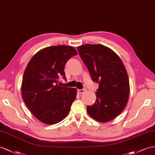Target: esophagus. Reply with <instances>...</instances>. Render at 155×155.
Here are the masks:
<instances>
[{"instance_id": "esophagus-1", "label": "esophagus", "mask_w": 155, "mask_h": 155, "mask_svg": "<svg viewBox=\"0 0 155 155\" xmlns=\"http://www.w3.org/2000/svg\"><path fill=\"white\" fill-rule=\"evenodd\" d=\"M84 92H86V89L85 88H83V89H78L77 90V92L79 94H83Z\"/></svg>"}]
</instances>
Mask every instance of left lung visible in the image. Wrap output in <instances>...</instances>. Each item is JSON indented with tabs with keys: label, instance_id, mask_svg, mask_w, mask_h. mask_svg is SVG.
Masks as SVG:
<instances>
[{
	"label": "left lung",
	"instance_id": "8db88e82",
	"mask_svg": "<svg viewBox=\"0 0 155 155\" xmlns=\"http://www.w3.org/2000/svg\"><path fill=\"white\" fill-rule=\"evenodd\" d=\"M77 50L92 81L99 83L96 101L87 106V112L99 122L111 120L124 109L129 97V79L124 63L104 45L87 44Z\"/></svg>",
	"mask_w": 155,
	"mask_h": 155
}]
</instances>
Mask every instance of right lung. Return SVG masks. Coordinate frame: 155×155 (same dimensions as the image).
<instances>
[{
	"label": "right lung",
	"mask_w": 155,
	"mask_h": 155,
	"mask_svg": "<svg viewBox=\"0 0 155 155\" xmlns=\"http://www.w3.org/2000/svg\"><path fill=\"white\" fill-rule=\"evenodd\" d=\"M73 46L47 47L35 54L27 64L21 83L23 101L40 121L54 124L69 114L76 99L77 90L58 84L59 77L66 79L65 63L77 55Z\"/></svg>",
	"instance_id": "right-lung-1"
}]
</instances>
